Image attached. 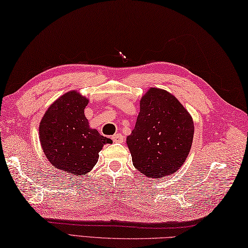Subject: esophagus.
<instances>
[{
	"mask_svg": "<svg viewBox=\"0 0 248 248\" xmlns=\"http://www.w3.org/2000/svg\"><path fill=\"white\" fill-rule=\"evenodd\" d=\"M112 140H113L114 143H120L121 144V143H124V138L123 134L117 133V134H115V135L112 136Z\"/></svg>",
	"mask_w": 248,
	"mask_h": 248,
	"instance_id": "34e87169",
	"label": "esophagus"
}]
</instances>
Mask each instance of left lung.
<instances>
[{
  "mask_svg": "<svg viewBox=\"0 0 248 248\" xmlns=\"http://www.w3.org/2000/svg\"><path fill=\"white\" fill-rule=\"evenodd\" d=\"M140 107L135 127L127 138L133 165L149 178L171 175L191 150L192 116L173 94L155 87L141 97Z\"/></svg>",
  "mask_w": 248,
  "mask_h": 248,
  "instance_id": "left-lung-1",
  "label": "left lung"
}]
</instances>
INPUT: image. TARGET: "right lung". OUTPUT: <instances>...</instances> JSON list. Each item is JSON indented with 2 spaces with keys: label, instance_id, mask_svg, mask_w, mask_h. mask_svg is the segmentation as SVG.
<instances>
[{
  "label": "right lung",
  "instance_id": "add662e5",
  "mask_svg": "<svg viewBox=\"0 0 248 248\" xmlns=\"http://www.w3.org/2000/svg\"><path fill=\"white\" fill-rule=\"evenodd\" d=\"M88 99L68 92L46 109L39 124V140L55 168L80 177L93 170L103 145L112 140L89 127L84 115Z\"/></svg>",
  "mask_w": 248,
  "mask_h": 248
}]
</instances>
